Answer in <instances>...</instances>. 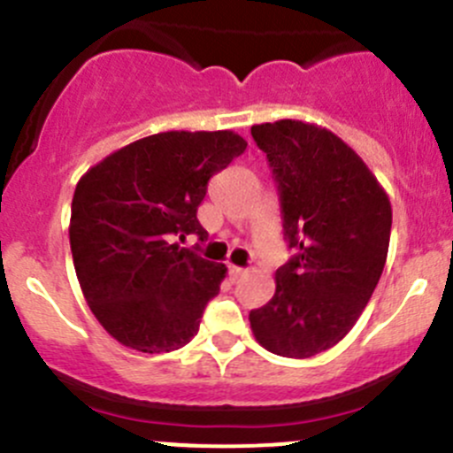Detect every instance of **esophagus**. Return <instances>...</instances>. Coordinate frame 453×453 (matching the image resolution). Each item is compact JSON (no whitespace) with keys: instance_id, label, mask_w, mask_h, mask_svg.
Here are the masks:
<instances>
[{"instance_id":"1","label":"esophagus","mask_w":453,"mask_h":453,"mask_svg":"<svg viewBox=\"0 0 453 453\" xmlns=\"http://www.w3.org/2000/svg\"><path fill=\"white\" fill-rule=\"evenodd\" d=\"M245 273H248V272H245L243 267H234V265H230V280L232 282H239L241 278L245 276Z\"/></svg>"}]
</instances>
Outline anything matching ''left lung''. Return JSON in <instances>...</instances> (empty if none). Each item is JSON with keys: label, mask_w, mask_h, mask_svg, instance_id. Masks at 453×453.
Masks as SVG:
<instances>
[{"label": "left lung", "mask_w": 453, "mask_h": 453, "mask_svg": "<svg viewBox=\"0 0 453 453\" xmlns=\"http://www.w3.org/2000/svg\"><path fill=\"white\" fill-rule=\"evenodd\" d=\"M280 195L294 256L276 269V294L250 311L269 353L307 359L335 346L368 304L390 245L386 190L335 134L303 120L252 127Z\"/></svg>", "instance_id": "8db88e82"}]
</instances>
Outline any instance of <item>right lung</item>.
<instances>
[{"label": "right lung", "mask_w": 453, "mask_h": 453, "mask_svg": "<svg viewBox=\"0 0 453 453\" xmlns=\"http://www.w3.org/2000/svg\"><path fill=\"white\" fill-rule=\"evenodd\" d=\"M245 149L232 131H166L116 150L76 184V276L91 313L122 346L171 353L197 335L227 269L175 239L208 236L197 208L210 177Z\"/></svg>", "instance_id": "1"}]
</instances>
